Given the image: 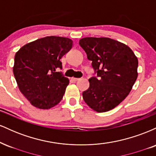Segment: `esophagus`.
<instances>
[{
  "instance_id": "1",
  "label": "esophagus",
  "mask_w": 156,
  "mask_h": 156,
  "mask_svg": "<svg viewBox=\"0 0 156 156\" xmlns=\"http://www.w3.org/2000/svg\"><path fill=\"white\" fill-rule=\"evenodd\" d=\"M79 80V78H72V80H73L74 82L77 81V80Z\"/></svg>"
}]
</instances>
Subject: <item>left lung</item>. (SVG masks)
Returning <instances> with one entry per match:
<instances>
[{
    "label": "left lung",
    "instance_id": "8db88e82",
    "mask_svg": "<svg viewBox=\"0 0 156 156\" xmlns=\"http://www.w3.org/2000/svg\"><path fill=\"white\" fill-rule=\"evenodd\" d=\"M79 44L96 75L89 79L84 101L97 112L112 110L128 95L136 80V56L126 44L107 37H86Z\"/></svg>",
    "mask_w": 156,
    "mask_h": 156
}]
</instances>
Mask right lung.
Listing matches in <instances>:
<instances>
[{
	"label": "right lung",
	"instance_id": "obj_1",
	"mask_svg": "<svg viewBox=\"0 0 156 156\" xmlns=\"http://www.w3.org/2000/svg\"><path fill=\"white\" fill-rule=\"evenodd\" d=\"M73 41L46 37L23 46L16 53L14 76L20 91L32 105L41 109L62 101L69 79L64 76L61 58L72 48Z\"/></svg>",
	"mask_w": 156,
	"mask_h": 156
}]
</instances>
